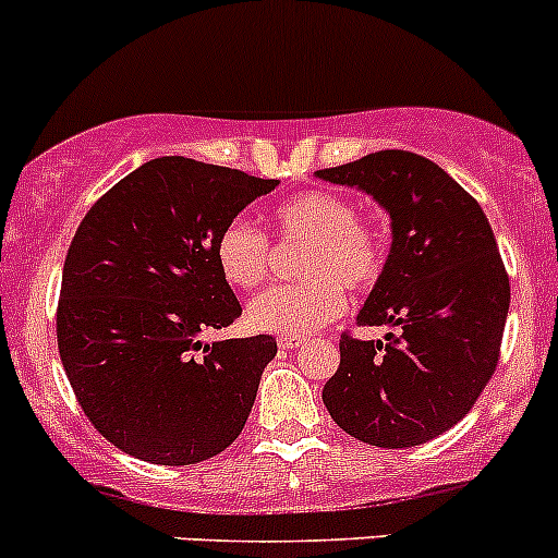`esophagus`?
Wrapping results in <instances>:
<instances>
[{
  "label": "esophagus",
  "mask_w": 558,
  "mask_h": 558,
  "mask_svg": "<svg viewBox=\"0 0 558 558\" xmlns=\"http://www.w3.org/2000/svg\"><path fill=\"white\" fill-rule=\"evenodd\" d=\"M278 345L283 348V351H291V348H300L302 340H300V337H280Z\"/></svg>",
  "instance_id": "esophagus-1"
}]
</instances>
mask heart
<instances>
[{
    "mask_svg": "<svg viewBox=\"0 0 558 558\" xmlns=\"http://www.w3.org/2000/svg\"><path fill=\"white\" fill-rule=\"evenodd\" d=\"M283 238L311 240L300 264L305 283L275 286L247 305V324L264 335L305 337L345 311L342 286L373 289L384 272V234L356 216L348 196L335 191H302L272 213ZM218 272L234 289L251 291L269 272V247L262 229L243 216L221 227L213 243Z\"/></svg>",
    "mask_w": 558,
    "mask_h": 558,
    "instance_id": "heart-1",
    "label": "heart"
}]
</instances>
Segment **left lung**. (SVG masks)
Here are the masks:
<instances>
[{"label":"left lung","instance_id":"obj_1","mask_svg":"<svg viewBox=\"0 0 558 558\" xmlns=\"http://www.w3.org/2000/svg\"><path fill=\"white\" fill-rule=\"evenodd\" d=\"M315 178L369 194L391 218L356 320L397 329L384 342L342 335L324 404L367 446H421L470 413L499 362L510 280L497 240L481 205L424 156L378 150Z\"/></svg>","mask_w":558,"mask_h":558}]
</instances>
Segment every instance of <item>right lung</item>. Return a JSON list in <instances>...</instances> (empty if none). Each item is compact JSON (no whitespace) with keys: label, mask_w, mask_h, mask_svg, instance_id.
I'll use <instances>...</instances> for the list:
<instances>
[{"label":"right lung","mask_w":558,"mask_h":558,"mask_svg":"<svg viewBox=\"0 0 558 558\" xmlns=\"http://www.w3.org/2000/svg\"><path fill=\"white\" fill-rule=\"evenodd\" d=\"M275 185L161 156L118 180L77 227L56 315L61 364L94 429L123 453L196 464L243 432L278 342L202 340L243 315L213 243Z\"/></svg>","instance_id":"add662e5"}]
</instances>
